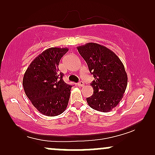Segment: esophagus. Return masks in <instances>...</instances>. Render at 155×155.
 Wrapping results in <instances>:
<instances>
[{"label": "esophagus", "mask_w": 155, "mask_h": 155, "mask_svg": "<svg viewBox=\"0 0 155 155\" xmlns=\"http://www.w3.org/2000/svg\"><path fill=\"white\" fill-rule=\"evenodd\" d=\"M78 86L79 87H84V81H79V83H78Z\"/></svg>", "instance_id": "1"}]
</instances>
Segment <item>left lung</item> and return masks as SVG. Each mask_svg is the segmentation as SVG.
Segmentation results:
<instances>
[{"label":"left lung","instance_id":"obj_1","mask_svg":"<svg viewBox=\"0 0 155 155\" xmlns=\"http://www.w3.org/2000/svg\"><path fill=\"white\" fill-rule=\"evenodd\" d=\"M94 76L93 94L87 98L96 111L108 112L123 97L127 85V75L123 63L111 49L101 44L87 43L77 47Z\"/></svg>","mask_w":155,"mask_h":155}]
</instances>
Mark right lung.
<instances>
[{
    "label": "right lung",
    "instance_id": "1",
    "mask_svg": "<svg viewBox=\"0 0 155 155\" xmlns=\"http://www.w3.org/2000/svg\"><path fill=\"white\" fill-rule=\"evenodd\" d=\"M68 48L51 47L35 58L22 80L27 97L38 111L48 117L61 114L66 109L72 86L63 81L59 72L60 59Z\"/></svg>",
    "mask_w": 155,
    "mask_h": 155
}]
</instances>
